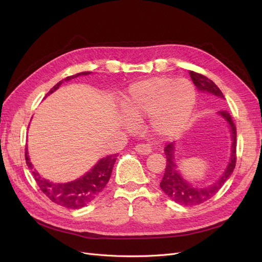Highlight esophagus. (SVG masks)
<instances>
[{"label": "esophagus", "mask_w": 262, "mask_h": 262, "mask_svg": "<svg viewBox=\"0 0 262 262\" xmlns=\"http://www.w3.org/2000/svg\"><path fill=\"white\" fill-rule=\"evenodd\" d=\"M134 149H136L139 154H142V155H147L152 152V147H150L149 144H146V143H139L134 146Z\"/></svg>", "instance_id": "obj_1"}]
</instances>
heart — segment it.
Segmentation results:
<instances>
[{"label": "heart", "instance_id": "b5f03b06", "mask_svg": "<svg viewBox=\"0 0 262 262\" xmlns=\"http://www.w3.org/2000/svg\"><path fill=\"white\" fill-rule=\"evenodd\" d=\"M195 92L187 80L150 78L133 84L126 99V113L134 121L149 116V126L160 137H175L191 119Z\"/></svg>", "mask_w": 262, "mask_h": 262}]
</instances>
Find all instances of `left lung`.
Instances as JSON below:
<instances>
[{
    "label": "left lung",
    "mask_w": 262,
    "mask_h": 262,
    "mask_svg": "<svg viewBox=\"0 0 262 262\" xmlns=\"http://www.w3.org/2000/svg\"><path fill=\"white\" fill-rule=\"evenodd\" d=\"M189 74H190V77H191L193 84L198 87V90L202 92H209L220 98H224L223 93L221 92L219 87L214 84L210 78L200 73L193 72V71H189ZM220 115L225 119L229 125V128H231L233 144H232L231 161H229L227 168L223 173V176H222L221 179L217 182H215L214 185L210 187H205V188H195L190 184H188L185 179H182V177L177 171V165H176L175 157H173V152H175V148H173L175 146L173 145L175 144L169 143L164 148L165 155H166V167H165V172H164L163 179L161 180L160 186L163 191L167 194L168 198H170L171 200L181 205H185V207H192V205L201 204L211 199V198L219 192V190L223 187L225 181L228 179L229 176H231V173L235 168L236 157H237L236 156V145H237L236 125L233 121L231 115H229V113L226 112V110H223V109L220 110Z\"/></svg>",
    "instance_id": "obj_1"
}]
</instances>
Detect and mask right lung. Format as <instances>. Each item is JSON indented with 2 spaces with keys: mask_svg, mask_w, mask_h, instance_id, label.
<instances>
[{
  "mask_svg": "<svg viewBox=\"0 0 262 262\" xmlns=\"http://www.w3.org/2000/svg\"><path fill=\"white\" fill-rule=\"evenodd\" d=\"M90 73L91 72H82L75 75L68 76L64 80L60 81L57 85H54L47 95H49L57 89H59V86L63 82L70 81L80 75H87ZM27 154L28 153L26 148V164L30 169H33V166H31V163L29 162V157ZM116 160V154L101 158V160L94 166V168L87 172L86 175L72 182H68V184H53V182H50L49 180L40 177V175H39L36 170L31 172H33V176L39 188H40L45 195L52 202L68 209H81L85 207L86 204H89L91 201H93L95 198L99 194V192L102 191V189L106 187L107 182L109 181L110 175H112Z\"/></svg>",
  "mask_w": 262,
  "mask_h": 262,
  "instance_id": "1",
  "label": "right lung"
}]
</instances>
